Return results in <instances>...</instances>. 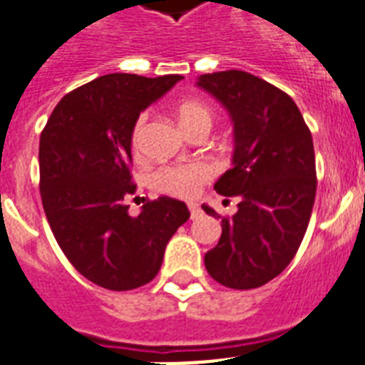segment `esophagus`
<instances>
[{"instance_id": "34e87169", "label": "esophagus", "mask_w": 365, "mask_h": 365, "mask_svg": "<svg viewBox=\"0 0 365 365\" xmlns=\"http://www.w3.org/2000/svg\"><path fill=\"white\" fill-rule=\"evenodd\" d=\"M188 210H190V215H192V219H197L199 215H201V208H199L197 202H188Z\"/></svg>"}]
</instances>
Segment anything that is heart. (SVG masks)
<instances>
[{
	"label": "heart",
	"mask_w": 365,
	"mask_h": 365,
	"mask_svg": "<svg viewBox=\"0 0 365 365\" xmlns=\"http://www.w3.org/2000/svg\"><path fill=\"white\" fill-rule=\"evenodd\" d=\"M179 120L186 131L195 128L199 124L212 125V111L205 104L199 102H185L177 109ZM146 124L148 113H140L133 122L131 128L130 143L133 151H140L146 138ZM214 168L208 163H190V164H164V166L155 168L148 177L150 188L155 192L170 193L177 197H193L197 195L199 190L205 182L212 179Z\"/></svg>",
	"instance_id": "obj_1"
}]
</instances>
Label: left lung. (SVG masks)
<instances>
[{
    "label": "left lung",
    "mask_w": 365,
    "mask_h": 365,
    "mask_svg": "<svg viewBox=\"0 0 365 365\" xmlns=\"http://www.w3.org/2000/svg\"><path fill=\"white\" fill-rule=\"evenodd\" d=\"M234 120V166L215 182L241 197L221 217V237L205 254L208 274L228 289H256L285 270L302 245L316 195L314 146L294 100L259 76L230 69L199 76Z\"/></svg>",
    "instance_id": "1"
}]
</instances>
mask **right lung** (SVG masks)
Masks as SVG:
<instances>
[{
  "label": "right lung",
  "mask_w": 365,
  "mask_h": 365,
  "mask_svg": "<svg viewBox=\"0 0 365 365\" xmlns=\"http://www.w3.org/2000/svg\"><path fill=\"white\" fill-rule=\"evenodd\" d=\"M180 74L146 78L113 73L67 93L40 137V193L47 221L71 265L109 291L150 283L168 241L190 212L182 201H148L137 217L130 135L143 109L170 91Z\"/></svg>",
  "instance_id": "right-lung-1"
}]
</instances>
